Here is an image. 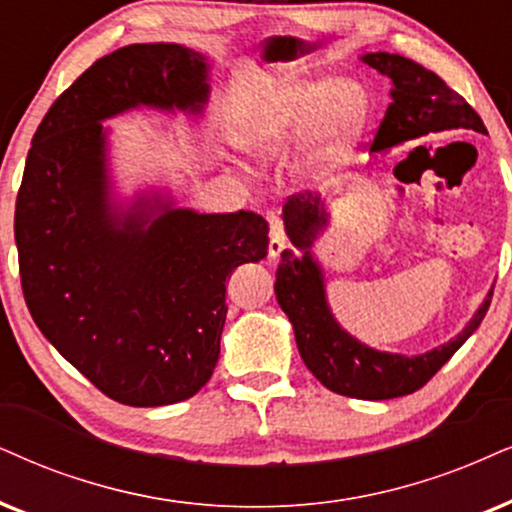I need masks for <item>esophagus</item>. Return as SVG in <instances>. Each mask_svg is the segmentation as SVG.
<instances>
[{"label": "esophagus", "mask_w": 512, "mask_h": 512, "mask_svg": "<svg viewBox=\"0 0 512 512\" xmlns=\"http://www.w3.org/2000/svg\"><path fill=\"white\" fill-rule=\"evenodd\" d=\"M267 222H269V255L278 257L288 243L286 229H283V222L276 215H269Z\"/></svg>", "instance_id": "1"}]
</instances>
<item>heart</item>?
I'll return each instance as SVG.
<instances>
[{
	"label": "heart",
	"instance_id": "obj_1",
	"mask_svg": "<svg viewBox=\"0 0 512 512\" xmlns=\"http://www.w3.org/2000/svg\"><path fill=\"white\" fill-rule=\"evenodd\" d=\"M364 113L366 94L354 82L286 84L252 103L236 139L252 155L278 158L323 134L319 158L331 167L345 158Z\"/></svg>",
	"mask_w": 512,
	"mask_h": 512
}]
</instances>
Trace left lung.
I'll return each mask as SVG.
<instances>
[{"instance_id":"left-lung-1","label":"left lung","mask_w":512,"mask_h":512,"mask_svg":"<svg viewBox=\"0 0 512 512\" xmlns=\"http://www.w3.org/2000/svg\"><path fill=\"white\" fill-rule=\"evenodd\" d=\"M364 63L380 70L394 84L392 103L387 106L380 127L375 129L371 151H385L401 141L425 137L430 132H449V129H472L487 134V127L475 108L442 77L420 63L387 51L366 54ZM283 219L290 241L302 248L304 255L297 260L293 252H281L274 283L276 300L293 323L304 366L335 394L354 399H394L420 390L477 331L487 314L494 290L463 328V333H458L446 345L420 357L375 352L342 331L326 304L321 271L309 255L316 234L326 226L321 198L312 193L290 196L283 205Z\"/></svg>"}]
</instances>
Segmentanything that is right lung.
Listing matches in <instances>:
<instances>
[{
	"label": "right lung",
	"instance_id": "add662e5",
	"mask_svg": "<svg viewBox=\"0 0 512 512\" xmlns=\"http://www.w3.org/2000/svg\"><path fill=\"white\" fill-rule=\"evenodd\" d=\"M208 66L181 44H129L99 58L37 127L16 198L23 297L44 338L127 406L177 404L210 380L226 321V278L260 262L255 212L151 219L111 215L103 118L134 106L198 113Z\"/></svg>",
	"mask_w": 512,
	"mask_h": 512
}]
</instances>
